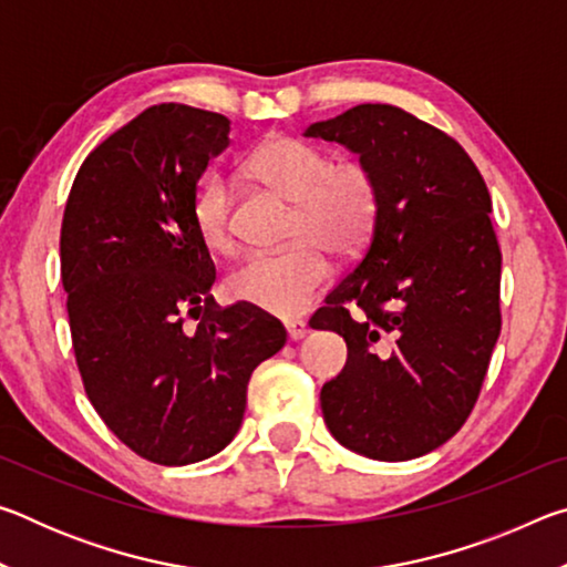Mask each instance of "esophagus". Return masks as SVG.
<instances>
[{
	"instance_id": "1",
	"label": "esophagus",
	"mask_w": 567,
	"mask_h": 567,
	"mask_svg": "<svg viewBox=\"0 0 567 567\" xmlns=\"http://www.w3.org/2000/svg\"><path fill=\"white\" fill-rule=\"evenodd\" d=\"M285 328H287V334H290V340H295V342L302 340L307 334V322L305 320H287Z\"/></svg>"
}]
</instances>
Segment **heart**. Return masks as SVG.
Instances as JSON below:
<instances>
[{"mask_svg":"<svg viewBox=\"0 0 567 567\" xmlns=\"http://www.w3.org/2000/svg\"><path fill=\"white\" fill-rule=\"evenodd\" d=\"M255 179L295 199L290 239L280 252H252L227 275V295L255 310L295 318L330 280V252H354L378 215V182L360 159L332 162L322 147L290 137L262 142L247 159ZM192 223L213 252L235 247L233 189L227 177L207 175L192 197Z\"/></svg>","mask_w":567,"mask_h":567,"instance_id":"obj_1","label":"heart"}]
</instances>
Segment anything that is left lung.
I'll use <instances>...</instances> for the list:
<instances>
[{"label":"left lung","instance_id":"8db88e82","mask_svg":"<svg viewBox=\"0 0 567 567\" xmlns=\"http://www.w3.org/2000/svg\"><path fill=\"white\" fill-rule=\"evenodd\" d=\"M305 137L340 142L378 182L360 260L312 315L348 342L320 405L338 443L412 460L473 412L501 334V245L475 162L433 124L392 104H358Z\"/></svg>","mask_w":567,"mask_h":567}]
</instances>
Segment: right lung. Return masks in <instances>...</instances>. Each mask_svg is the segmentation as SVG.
Segmentation results:
<instances>
[{
  "label": "right lung",
  "mask_w": 567,
  "mask_h": 567,
  "mask_svg": "<svg viewBox=\"0 0 567 567\" xmlns=\"http://www.w3.org/2000/svg\"><path fill=\"white\" fill-rule=\"evenodd\" d=\"M227 134L225 114L155 104L90 152L64 207L62 285L84 392L157 465L229 445L249 375L287 342L272 315L209 295L217 275L192 197Z\"/></svg>",
  "instance_id": "add662e5"
}]
</instances>
